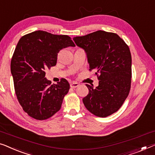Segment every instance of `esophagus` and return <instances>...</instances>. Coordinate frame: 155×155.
<instances>
[{
    "label": "esophagus",
    "mask_w": 155,
    "mask_h": 155,
    "mask_svg": "<svg viewBox=\"0 0 155 155\" xmlns=\"http://www.w3.org/2000/svg\"><path fill=\"white\" fill-rule=\"evenodd\" d=\"M70 86H71V88L74 89V88H76V87H78V86H79V84H78V83H77V82H72V83H71Z\"/></svg>",
    "instance_id": "esophagus-1"
}]
</instances>
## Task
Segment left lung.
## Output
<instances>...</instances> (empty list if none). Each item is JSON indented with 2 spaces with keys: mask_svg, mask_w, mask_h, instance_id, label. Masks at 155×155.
Masks as SVG:
<instances>
[{
  "mask_svg": "<svg viewBox=\"0 0 155 155\" xmlns=\"http://www.w3.org/2000/svg\"><path fill=\"white\" fill-rule=\"evenodd\" d=\"M76 45L87 54L89 71H95L98 86L86 84L89 94L83 98L84 106L94 115L105 117L120 108L131 88V55L117 34L97 31L73 38Z\"/></svg>",
  "mask_w": 155,
  "mask_h": 155,
  "instance_id": "obj_1",
  "label": "left lung"
}]
</instances>
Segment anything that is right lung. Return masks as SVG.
Here are the masks:
<instances>
[{
	"label": "right lung",
	"mask_w": 155,
	"mask_h": 155,
	"mask_svg": "<svg viewBox=\"0 0 155 155\" xmlns=\"http://www.w3.org/2000/svg\"><path fill=\"white\" fill-rule=\"evenodd\" d=\"M75 46L68 35L43 31H33L19 40L11 60V73L17 99L31 117L46 120L61 109L70 84L64 78L51 84L45 71L56 66L60 50Z\"/></svg>",
	"instance_id": "right-lung-1"
}]
</instances>
